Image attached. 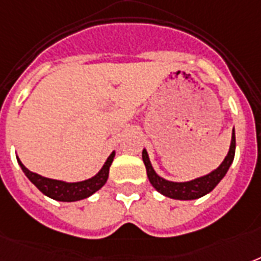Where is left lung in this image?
<instances>
[{
    "label": "left lung",
    "instance_id": "obj_1",
    "mask_svg": "<svg viewBox=\"0 0 261 261\" xmlns=\"http://www.w3.org/2000/svg\"><path fill=\"white\" fill-rule=\"evenodd\" d=\"M236 153V134L234 128L231 133V142L230 147H229V153L222 161V164L219 165L217 169L210 172L208 174H204L202 177L194 178L190 181H169L165 180L161 176L155 173V171L151 167L150 160H149V154H147L146 149H143L142 151V160L145 167H146V173L149 177V181L155 190L159 191L160 194H163L164 196L168 198L177 199V200H194V199H199L207 195L208 192L214 190L215 187L218 186V182L225 177L226 172L229 171L233 160H234Z\"/></svg>",
    "mask_w": 261,
    "mask_h": 261
}]
</instances>
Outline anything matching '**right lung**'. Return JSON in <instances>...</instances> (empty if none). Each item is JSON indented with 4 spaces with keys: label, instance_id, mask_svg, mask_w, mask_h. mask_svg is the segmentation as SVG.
<instances>
[{
    "label": "right lung",
    "instance_id": "1",
    "mask_svg": "<svg viewBox=\"0 0 261 261\" xmlns=\"http://www.w3.org/2000/svg\"><path fill=\"white\" fill-rule=\"evenodd\" d=\"M114 157L115 150L107 159V161L104 163V165L98 171L97 174H94L93 177L88 178V180L77 182H67L62 181V180L43 177L40 174L34 173L30 169H27L18 157H16V159H17V163L21 167L22 172L25 173L27 177L30 178V181L35 184V187L46 196L54 199V200H59V202H77V200H81V199L89 198L90 195H93L96 191L100 190L106 184Z\"/></svg>",
    "mask_w": 261,
    "mask_h": 261
}]
</instances>
